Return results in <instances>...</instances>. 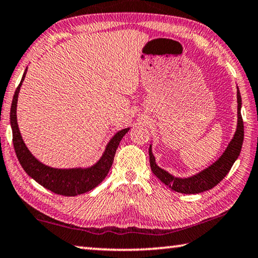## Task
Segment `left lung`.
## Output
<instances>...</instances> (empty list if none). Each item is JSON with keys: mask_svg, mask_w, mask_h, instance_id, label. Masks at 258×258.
I'll return each mask as SVG.
<instances>
[{"mask_svg": "<svg viewBox=\"0 0 258 258\" xmlns=\"http://www.w3.org/2000/svg\"><path fill=\"white\" fill-rule=\"evenodd\" d=\"M238 88V87H236ZM236 99H238V125L234 137L228 144L227 148L225 149L222 156L217 161L212 163L210 166L204 169L201 172L196 173L188 178H177L170 174L167 171L163 170L156 164L153 151H151V145L149 147V162L153 173L161 180L163 183L171 188L174 191L182 194H199L202 191L209 190L223 180L225 175L228 173L231 167L234 164L236 158L239 157L241 148L243 142V120L241 116V95L238 88L236 92Z\"/></svg>", "mask_w": 258, "mask_h": 258, "instance_id": "left-lung-1", "label": "left lung"}]
</instances>
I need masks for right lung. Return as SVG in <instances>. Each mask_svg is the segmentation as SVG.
<instances>
[{"mask_svg": "<svg viewBox=\"0 0 258 258\" xmlns=\"http://www.w3.org/2000/svg\"><path fill=\"white\" fill-rule=\"evenodd\" d=\"M27 69L24 72L20 84L16 89L12 99L10 110V124L12 128V141L20 165L25 172L34 180L52 193L64 196H76L84 194L95 188L107 177L110 167L112 165L114 154L119 146V142L128 132L130 127L124 128L114 134L105 147L104 153L95 164L89 167H75V169H55L38 161L24 142L20 136L17 122V101L22 84L25 79Z\"/></svg>", "mask_w": 258, "mask_h": 258, "instance_id": "add662e5", "label": "right lung"}]
</instances>
